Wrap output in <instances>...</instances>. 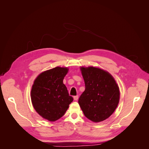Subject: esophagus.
Masks as SVG:
<instances>
[{
	"label": "esophagus",
	"mask_w": 149,
	"mask_h": 149,
	"mask_svg": "<svg viewBox=\"0 0 149 149\" xmlns=\"http://www.w3.org/2000/svg\"><path fill=\"white\" fill-rule=\"evenodd\" d=\"M73 98H74V101H77L78 100V96L77 95V96H74V97H73Z\"/></svg>",
	"instance_id": "1"
}]
</instances>
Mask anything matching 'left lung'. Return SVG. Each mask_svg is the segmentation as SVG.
<instances>
[{"mask_svg": "<svg viewBox=\"0 0 149 149\" xmlns=\"http://www.w3.org/2000/svg\"><path fill=\"white\" fill-rule=\"evenodd\" d=\"M85 90L78 103L84 116L94 123L106 120L112 114L119 102L120 92L114 78L98 68L81 67Z\"/></svg>", "mask_w": 149, "mask_h": 149, "instance_id": "obj_1", "label": "left lung"}]
</instances>
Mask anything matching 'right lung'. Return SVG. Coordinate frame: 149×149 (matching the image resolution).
I'll list each match as a JSON object with an SVG mask.
<instances>
[{
  "label": "right lung",
  "instance_id": "add662e5",
  "mask_svg": "<svg viewBox=\"0 0 149 149\" xmlns=\"http://www.w3.org/2000/svg\"><path fill=\"white\" fill-rule=\"evenodd\" d=\"M68 71L67 68L55 67L42 72L31 88V100L34 109L49 121L61 118L73 101L63 82Z\"/></svg>",
  "mask_w": 149,
  "mask_h": 149
}]
</instances>
